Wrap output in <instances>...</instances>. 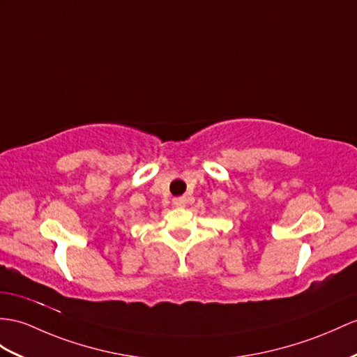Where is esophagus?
Returning <instances> with one entry per match:
<instances>
[{"label":"esophagus","instance_id":"1","mask_svg":"<svg viewBox=\"0 0 357 357\" xmlns=\"http://www.w3.org/2000/svg\"><path fill=\"white\" fill-rule=\"evenodd\" d=\"M188 203V198L186 197H176L172 199V204L176 207H185Z\"/></svg>","mask_w":357,"mask_h":357}]
</instances>
